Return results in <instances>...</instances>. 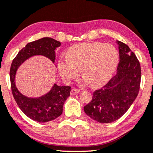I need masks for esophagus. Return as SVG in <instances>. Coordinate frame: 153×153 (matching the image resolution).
Masks as SVG:
<instances>
[{"mask_svg":"<svg viewBox=\"0 0 153 153\" xmlns=\"http://www.w3.org/2000/svg\"><path fill=\"white\" fill-rule=\"evenodd\" d=\"M80 90L79 89H76V88H74V89H72L71 91V95H74V94H76L80 92Z\"/></svg>","mask_w":153,"mask_h":153,"instance_id":"obj_1","label":"esophagus"}]
</instances>
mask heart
<instances>
[{
    "instance_id": "1",
    "label": "heart",
    "mask_w": 153,
    "mask_h": 153,
    "mask_svg": "<svg viewBox=\"0 0 153 153\" xmlns=\"http://www.w3.org/2000/svg\"><path fill=\"white\" fill-rule=\"evenodd\" d=\"M119 61V51L114 45L88 42L71 46L67 51V56L59 58L58 68L65 83L76 78L81 69L83 82L97 87L111 78Z\"/></svg>"
}]
</instances>
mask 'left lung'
Instances as JSON below:
<instances>
[{"label":"left lung","instance_id":"1","mask_svg":"<svg viewBox=\"0 0 153 153\" xmlns=\"http://www.w3.org/2000/svg\"><path fill=\"white\" fill-rule=\"evenodd\" d=\"M119 63L117 73L103 88L93 92L84 107L88 117L102 123L117 121L127 111L140 90L141 69L139 61L128 45L117 41Z\"/></svg>","mask_w":153,"mask_h":153}]
</instances>
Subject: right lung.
I'll list each match as a JSON object with an SVG mask.
<instances>
[{"label":"right lung","mask_w":153,"mask_h":153,"mask_svg":"<svg viewBox=\"0 0 153 153\" xmlns=\"http://www.w3.org/2000/svg\"><path fill=\"white\" fill-rule=\"evenodd\" d=\"M61 44V42L51 37H44L30 42L18 52L11 64L10 78L13 97L23 113L35 121L47 122L62 114L63 104L70 96L71 87L54 84L51 91L44 96L39 98H29L17 90L15 83V73L25 60L33 56H44L54 62L55 49Z\"/></svg>","instance_id":"right-lung-1"}]
</instances>
